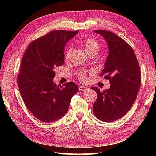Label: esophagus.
Listing matches in <instances>:
<instances>
[{"label": "esophagus", "mask_w": 156, "mask_h": 156, "mask_svg": "<svg viewBox=\"0 0 156 156\" xmlns=\"http://www.w3.org/2000/svg\"><path fill=\"white\" fill-rule=\"evenodd\" d=\"M78 90H79V91H87L88 89L86 87L79 86L78 87Z\"/></svg>", "instance_id": "1"}]
</instances>
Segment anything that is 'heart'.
Here are the masks:
<instances>
[{
  "label": "heart",
  "mask_w": 156,
  "mask_h": 156,
  "mask_svg": "<svg viewBox=\"0 0 156 156\" xmlns=\"http://www.w3.org/2000/svg\"><path fill=\"white\" fill-rule=\"evenodd\" d=\"M83 44L84 47V49L85 50L86 52L89 55L92 54H97L100 49V44L94 38H87L83 42ZM72 47H68L67 49L66 50L65 54V58L66 60H69L70 58L71 54H72ZM79 80H80L82 82H86L87 78H86V72L84 70H80L78 71L76 73Z\"/></svg>",
  "instance_id": "b5f03b06"
}]
</instances>
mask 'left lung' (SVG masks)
<instances>
[{
    "instance_id": "left-lung-1",
    "label": "left lung",
    "mask_w": 156,
    "mask_h": 156,
    "mask_svg": "<svg viewBox=\"0 0 156 156\" xmlns=\"http://www.w3.org/2000/svg\"><path fill=\"white\" fill-rule=\"evenodd\" d=\"M94 32L104 37L109 47L100 76L109 80L110 88L101 91L91 87L98 95L93 112L99 120L111 122L123 117L136 100L141 83L140 69L133 49L122 38L107 30Z\"/></svg>"
}]
</instances>
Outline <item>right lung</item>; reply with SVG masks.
<instances>
[{
    "mask_svg": "<svg viewBox=\"0 0 156 156\" xmlns=\"http://www.w3.org/2000/svg\"><path fill=\"white\" fill-rule=\"evenodd\" d=\"M78 31L54 30L31 42L21 61L18 86L29 111L43 122H52L67 113L78 91L73 82L57 85L54 70L65 62L66 43Z\"/></svg>",
    "mask_w": 156,
    "mask_h": 156,
    "instance_id": "add662e5",
    "label": "right lung"
}]
</instances>
